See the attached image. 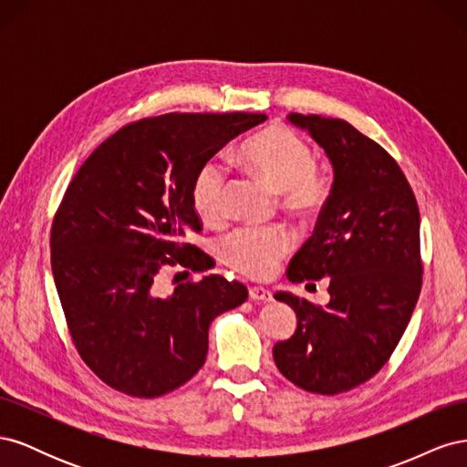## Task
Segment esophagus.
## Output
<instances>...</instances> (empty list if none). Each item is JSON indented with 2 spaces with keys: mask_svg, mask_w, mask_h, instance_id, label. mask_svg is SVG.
Segmentation results:
<instances>
[{
  "mask_svg": "<svg viewBox=\"0 0 467 467\" xmlns=\"http://www.w3.org/2000/svg\"><path fill=\"white\" fill-rule=\"evenodd\" d=\"M249 298L255 300V302H271L273 292L263 288V286H251L249 288Z\"/></svg>",
  "mask_w": 467,
  "mask_h": 467,
  "instance_id": "34e87169",
  "label": "esophagus"
}]
</instances>
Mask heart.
Masks as SVG:
<instances>
[{
  "label": "heart",
  "instance_id": "obj_1",
  "mask_svg": "<svg viewBox=\"0 0 467 467\" xmlns=\"http://www.w3.org/2000/svg\"><path fill=\"white\" fill-rule=\"evenodd\" d=\"M237 158L249 171L282 192V202L298 214H316L329 196V185L316 169L314 151L286 124H268L239 146ZM228 167L220 160L204 161L191 185V201L204 222L220 223L225 216ZM294 247L286 228H239L225 235L218 253L223 265L251 278L273 275L280 259Z\"/></svg>",
  "mask_w": 467,
  "mask_h": 467
}]
</instances>
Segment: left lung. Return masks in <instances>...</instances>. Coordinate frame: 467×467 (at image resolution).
<instances>
[{"label": "left lung", "mask_w": 467, "mask_h": 467, "mask_svg": "<svg viewBox=\"0 0 467 467\" xmlns=\"http://www.w3.org/2000/svg\"><path fill=\"white\" fill-rule=\"evenodd\" d=\"M288 120L327 153L333 187L286 275L329 278L331 298L321 307L276 292L298 323L273 357L292 384L335 395L370 379L411 319L422 282L419 206L398 161L347 120L298 112Z\"/></svg>", "instance_id": "1"}]
</instances>
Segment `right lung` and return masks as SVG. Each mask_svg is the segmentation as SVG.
I'll return each mask as SVG.
<instances>
[{
  "instance_id": "right-lung-1",
  "label": "right lung",
  "mask_w": 467,
  "mask_h": 467,
  "mask_svg": "<svg viewBox=\"0 0 467 467\" xmlns=\"http://www.w3.org/2000/svg\"><path fill=\"white\" fill-rule=\"evenodd\" d=\"M257 112H169L107 138L79 167L56 212L52 275L69 335L107 386L160 398L206 360L208 327L247 300L242 282L220 275L158 294L167 266L202 273L204 251L191 201L199 167L253 126ZM185 271V273H187Z\"/></svg>"
}]
</instances>
